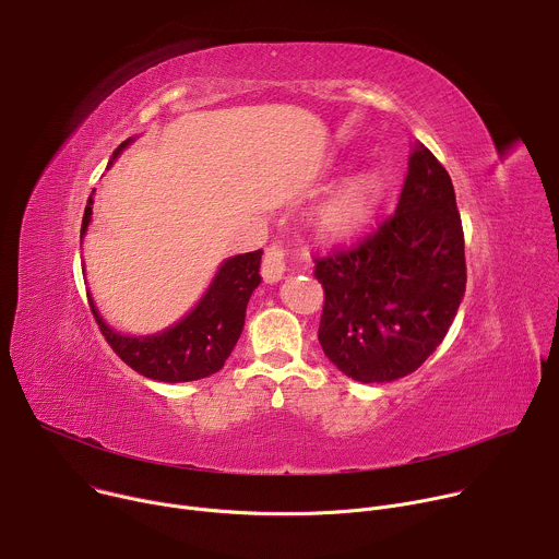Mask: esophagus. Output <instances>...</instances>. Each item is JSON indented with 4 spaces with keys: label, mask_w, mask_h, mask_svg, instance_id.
Listing matches in <instances>:
<instances>
[{
    "label": "esophagus",
    "mask_w": 559,
    "mask_h": 559,
    "mask_svg": "<svg viewBox=\"0 0 559 559\" xmlns=\"http://www.w3.org/2000/svg\"><path fill=\"white\" fill-rule=\"evenodd\" d=\"M261 274L267 283H276L283 278L285 274V252L278 246H270L265 248L263 254V263H261Z\"/></svg>",
    "instance_id": "esophagus-1"
}]
</instances>
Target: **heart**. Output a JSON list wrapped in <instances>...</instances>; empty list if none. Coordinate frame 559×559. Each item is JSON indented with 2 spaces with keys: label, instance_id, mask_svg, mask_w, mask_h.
<instances>
[{
  "label": "heart",
  "instance_id": "heart-1",
  "mask_svg": "<svg viewBox=\"0 0 559 559\" xmlns=\"http://www.w3.org/2000/svg\"><path fill=\"white\" fill-rule=\"evenodd\" d=\"M382 199V179L371 170L347 177L316 212L318 227L330 238H354L373 218Z\"/></svg>",
  "mask_w": 559,
  "mask_h": 559
}]
</instances>
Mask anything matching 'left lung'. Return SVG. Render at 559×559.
<instances>
[{"label":"left lung","mask_w":559,"mask_h":559,"mask_svg":"<svg viewBox=\"0 0 559 559\" xmlns=\"http://www.w3.org/2000/svg\"><path fill=\"white\" fill-rule=\"evenodd\" d=\"M325 305L318 343L358 382L416 371L444 341L466 287L449 173L414 143L395 212L349 250L313 257Z\"/></svg>","instance_id":"1"}]
</instances>
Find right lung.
Listing matches in <instances>:
<instances>
[{"label": "right lung", "instance_id": "1", "mask_svg": "<svg viewBox=\"0 0 559 559\" xmlns=\"http://www.w3.org/2000/svg\"><path fill=\"white\" fill-rule=\"evenodd\" d=\"M123 141L112 158L130 143ZM93 216V194L88 199L82 236ZM261 250L227 259L199 305L170 330L154 336H121L104 323L95 302L91 311L112 352L136 373L158 382H190L216 373L231 354L246 325V309L252 292L261 283Z\"/></svg>", "mask_w": 559, "mask_h": 559}]
</instances>
